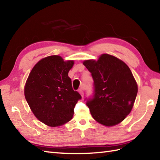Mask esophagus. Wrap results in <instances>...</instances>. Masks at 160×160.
Instances as JSON below:
<instances>
[{
	"label": "esophagus",
	"instance_id": "34e87169",
	"mask_svg": "<svg viewBox=\"0 0 160 160\" xmlns=\"http://www.w3.org/2000/svg\"><path fill=\"white\" fill-rule=\"evenodd\" d=\"M78 92H79V93L80 94L81 97L83 98V96H84V91H83V89H79V90H78Z\"/></svg>",
	"mask_w": 160,
	"mask_h": 160
}]
</instances>
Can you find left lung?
I'll return each instance as SVG.
<instances>
[{
	"mask_svg": "<svg viewBox=\"0 0 160 160\" xmlns=\"http://www.w3.org/2000/svg\"><path fill=\"white\" fill-rule=\"evenodd\" d=\"M83 64L92 75L94 97L87 101L92 117L105 127L120 124L131 113L138 87L127 64L103 53L98 60H85Z\"/></svg>",
	"mask_w": 160,
	"mask_h": 160,
	"instance_id": "obj_1",
	"label": "left lung"
}]
</instances>
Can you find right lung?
<instances>
[{
    "instance_id": "obj_1",
    "label": "right lung",
    "mask_w": 160,
    "mask_h": 160,
    "mask_svg": "<svg viewBox=\"0 0 160 160\" xmlns=\"http://www.w3.org/2000/svg\"><path fill=\"white\" fill-rule=\"evenodd\" d=\"M73 60L57 55L39 60L27 79L24 93L36 118L49 127H60L69 122L81 96L73 91L68 73Z\"/></svg>"
}]
</instances>
